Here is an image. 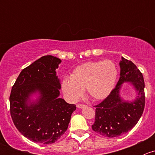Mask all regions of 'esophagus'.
Instances as JSON below:
<instances>
[{
  "mask_svg": "<svg viewBox=\"0 0 155 155\" xmlns=\"http://www.w3.org/2000/svg\"><path fill=\"white\" fill-rule=\"evenodd\" d=\"M76 107H77V108H79V109H82V108L86 107V106H85V104H77V105H76Z\"/></svg>",
  "mask_w": 155,
  "mask_h": 155,
  "instance_id": "34e87169",
  "label": "esophagus"
}]
</instances>
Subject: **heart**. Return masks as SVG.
<instances>
[{
  "mask_svg": "<svg viewBox=\"0 0 155 155\" xmlns=\"http://www.w3.org/2000/svg\"><path fill=\"white\" fill-rule=\"evenodd\" d=\"M117 76L118 70L112 61H88L75 68L70 79H64L62 91L71 101H78L85 89L91 99L102 101L113 90Z\"/></svg>",
  "mask_w": 155,
  "mask_h": 155,
  "instance_id": "heart-1",
  "label": "heart"
}]
</instances>
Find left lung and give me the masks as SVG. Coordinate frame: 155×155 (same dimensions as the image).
Masks as SVG:
<instances>
[{
  "mask_svg": "<svg viewBox=\"0 0 155 155\" xmlns=\"http://www.w3.org/2000/svg\"><path fill=\"white\" fill-rule=\"evenodd\" d=\"M121 72L116 86L109 96L94 106L95 121L92 130L103 137H119L130 130L143 115L145 108V82L143 73L131 61L121 57L119 63ZM124 82H130L137 91L132 102L120 97V89Z\"/></svg>",
  "mask_w": 155,
  "mask_h": 155,
  "instance_id": "8db88e82",
  "label": "left lung"
}]
</instances>
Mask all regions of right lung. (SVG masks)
Wrapping results in <instances>:
<instances>
[{
  "instance_id": "1",
  "label": "right lung",
  "mask_w": 155,
  "mask_h": 155,
  "mask_svg": "<svg viewBox=\"0 0 155 155\" xmlns=\"http://www.w3.org/2000/svg\"><path fill=\"white\" fill-rule=\"evenodd\" d=\"M61 61L45 55L23 69L12 87L10 115L15 127L31 141L42 144L55 143L68 130L76 107L59 98L61 83L56 75ZM38 93L31 102L29 97Z\"/></svg>"
}]
</instances>
